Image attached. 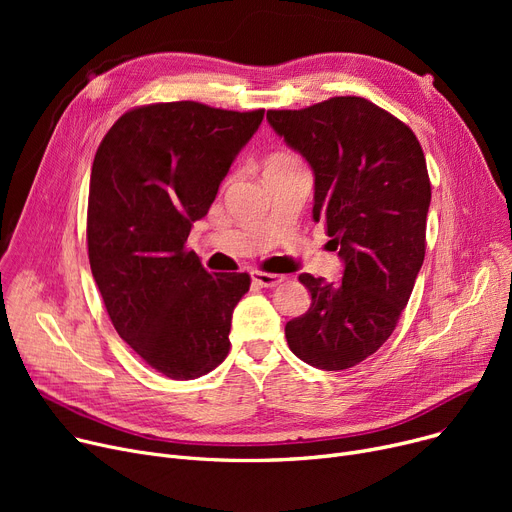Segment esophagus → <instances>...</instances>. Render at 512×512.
<instances>
[{
    "mask_svg": "<svg viewBox=\"0 0 512 512\" xmlns=\"http://www.w3.org/2000/svg\"><path fill=\"white\" fill-rule=\"evenodd\" d=\"M251 278H253V282H255L257 286H261V288H274V286H278V284L284 280V276L267 274V272H259V270L251 272Z\"/></svg>",
    "mask_w": 512,
    "mask_h": 512,
    "instance_id": "1",
    "label": "esophagus"
}]
</instances>
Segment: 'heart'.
Segmentation results:
<instances>
[{
	"label": "heart",
	"instance_id": "b5f03b06",
	"mask_svg": "<svg viewBox=\"0 0 512 512\" xmlns=\"http://www.w3.org/2000/svg\"><path fill=\"white\" fill-rule=\"evenodd\" d=\"M288 161H294L290 155H274L270 161H267V166L272 164H288Z\"/></svg>",
	"mask_w": 512,
	"mask_h": 512
}]
</instances>
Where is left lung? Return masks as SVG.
I'll return each mask as SVG.
<instances>
[{
	"label": "left lung",
	"instance_id": "obj_1",
	"mask_svg": "<svg viewBox=\"0 0 512 512\" xmlns=\"http://www.w3.org/2000/svg\"><path fill=\"white\" fill-rule=\"evenodd\" d=\"M267 122L311 166L313 220L344 261L338 284L299 276L311 307L286 324L288 346L317 369L355 367L390 338L423 265L432 201L423 149L405 122L363 97L270 110Z\"/></svg>",
	"mask_w": 512,
	"mask_h": 512
}]
</instances>
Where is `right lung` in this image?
<instances>
[{
  "instance_id": "right-lung-1",
  "label": "right lung",
  "mask_w": 512,
  "mask_h": 512,
  "mask_svg": "<svg viewBox=\"0 0 512 512\" xmlns=\"http://www.w3.org/2000/svg\"><path fill=\"white\" fill-rule=\"evenodd\" d=\"M263 110L197 101L134 107L103 137L91 170V272L120 338L170 380H195L230 351L249 274H209L186 251Z\"/></svg>"
}]
</instances>
